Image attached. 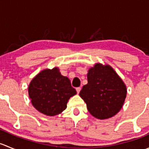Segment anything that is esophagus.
Segmentation results:
<instances>
[{
    "label": "esophagus",
    "mask_w": 149,
    "mask_h": 149,
    "mask_svg": "<svg viewBox=\"0 0 149 149\" xmlns=\"http://www.w3.org/2000/svg\"><path fill=\"white\" fill-rule=\"evenodd\" d=\"M76 89V91H77L78 94H79V92L81 91V87H77Z\"/></svg>",
    "instance_id": "esophagus-1"
}]
</instances>
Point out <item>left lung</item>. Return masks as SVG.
Returning a JSON list of instances; mask_svg holds the SVG:
<instances>
[{
	"label": "left lung",
	"instance_id": "left-lung-1",
	"mask_svg": "<svg viewBox=\"0 0 149 149\" xmlns=\"http://www.w3.org/2000/svg\"><path fill=\"white\" fill-rule=\"evenodd\" d=\"M87 80L79 95L91 115L100 120L116 115L124 104L127 88L115 70L109 65L96 63L88 70Z\"/></svg>",
	"mask_w": 149,
	"mask_h": 149
}]
</instances>
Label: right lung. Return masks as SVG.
Segmentation results:
<instances>
[{
  "mask_svg": "<svg viewBox=\"0 0 149 149\" xmlns=\"http://www.w3.org/2000/svg\"><path fill=\"white\" fill-rule=\"evenodd\" d=\"M29 96L36 109L47 116H55L67 107L69 99L76 94L70 80L59 68L45 69L31 80Z\"/></svg>",
  "mask_w": 149,
  "mask_h": 149,
  "instance_id": "add662e5",
  "label": "right lung"
}]
</instances>
